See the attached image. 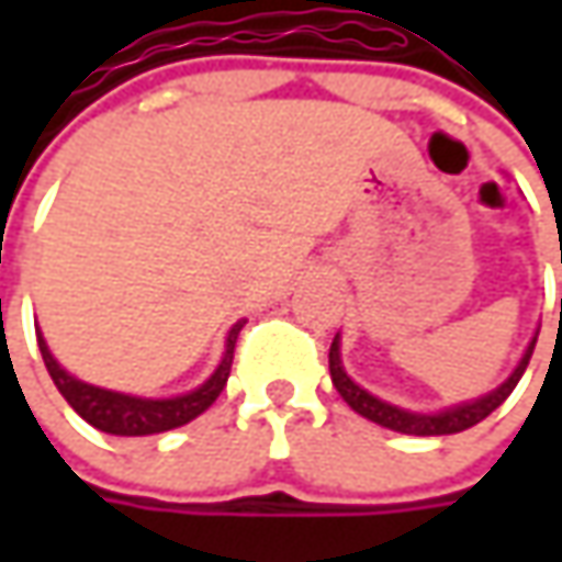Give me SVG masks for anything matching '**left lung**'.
Listing matches in <instances>:
<instances>
[{
	"mask_svg": "<svg viewBox=\"0 0 562 562\" xmlns=\"http://www.w3.org/2000/svg\"><path fill=\"white\" fill-rule=\"evenodd\" d=\"M562 306V300H560ZM535 340L538 337H531L529 350L522 353L519 359V366L513 369V375L497 387V391H491L485 397L472 400V403H460V406H450V409H443V413H409V409H400V406H391V403H384V400H378L375 394H369L366 387H359L353 378L344 372V362H340V337L331 340V350H328V369H331V381H335L337 394L347 400V406L359 413V416H366L369 422H375V425H384V428H391V431H400V435H419V438H431V435H457V431H465V428H472V425H479L482 419H487L504 400L513 394V387L519 384V378L526 372V366H529L531 353H535Z\"/></svg>",
	"mask_w": 562,
	"mask_h": 562,
	"instance_id": "left-lung-1",
	"label": "left lung"
}]
</instances>
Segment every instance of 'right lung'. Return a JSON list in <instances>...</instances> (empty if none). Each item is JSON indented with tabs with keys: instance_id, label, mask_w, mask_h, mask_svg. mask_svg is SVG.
<instances>
[{
	"instance_id": "1",
	"label": "right lung",
	"mask_w": 562,
	"mask_h": 562,
	"mask_svg": "<svg viewBox=\"0 0 562 562\" xmlns=\"http://www.w3.org/2000/svg\"><path fill=\"white\" fill-rule=\"evenodd\" d=\"M244 322H237L231 331H227L225 357L218 362V369L212 372V378L200 384L196 391L181 394V397L168 400H146V397H131V394H119V391H105L97 384H87L80 378L68 375L55 357L49 353L43 335L36 331V344H40V353L43 362L53 375L58 394L71 403L80 419H87L93 428L105 431V435H121V438H140V435H159V431H171V428H181L190 419L203 416L205 409L215 403V397L225 391L227 375H231V362H234V344L240 335Z\"/></svg>"
}]
</instances>
